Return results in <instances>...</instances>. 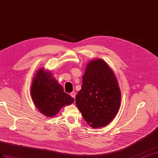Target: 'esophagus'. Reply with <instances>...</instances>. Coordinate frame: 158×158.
Listing matches in <instances>:
<instances>
[{"label": "esophagus", "mask_w": 158, "mask_h": 158, "mask_svg": "<svg viewBox=\"0 0 158 158\" xmlns=\"http://www.w3.org/2000/svg\"><path fill=\"white\" fill-rule=\"evenodd\" d=\"M75 95H76V94H75V91H73L72 93H71V96L72 97V98H73L74 99L75 98Z\"/></svg>", "instance_id": "obj_1"}]
</instances>
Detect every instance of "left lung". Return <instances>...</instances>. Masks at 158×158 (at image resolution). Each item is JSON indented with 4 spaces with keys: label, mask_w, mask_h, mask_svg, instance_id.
<instances>
[{
    "label": "left lung",
    "mask_w": 158,
    "mask_h": 158,
    "mask_svg": "<svg viewBox=\"0 0 158 158\" xmlns=\"http://www.w3.org/2000/svg\"><path fill=\"white\" fill-rule=\"evenodd\" d=\"M81 89L76 96L77 108L88 125L106 126L115 118L121 104V91L111 68L101 59L87 64Z\"/></svg>",
    "instance_id": "left-lung-1"
}]
</instances>
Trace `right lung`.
I'll use <instances>...</instances> for the list:
<instances>
[{
	"instance_id": "right-lung-1",
	"label": "right lung",
	"mask_w": 158,
	"mask_h": 158,
	"mask_svg": "<svg viewBox=\"0 0 158 158\" xmlns=\"http://www.w3.org/2000/svg\"><path fill=\"white\" fill-rule=\"evenodd\" d=\"M31 96L37 110L46 117L52 118L74 99L64 92L63 87L51 73L40 68L35 74L31 86Z\"/></svg>"
}]
</instances>
